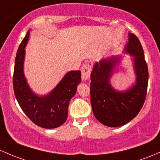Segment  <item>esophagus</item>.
<instances>
[{"instance_id": "34e87169", "label": "esophagus", "mask_w": 160, "mask_h": 160, "mask_svg": "<svg viewBox=\"0 0 160 160\" xmlns=\"http://www.w3.org/2000/svg\"><path fill=\"white\" fill-rule=\"evenodd\" d=\"M82 73V80L83 81H86L89 79L90 75V67L88 64H85L81 68Z\"/></svg>"}]
</instances>
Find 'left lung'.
<instances>
[{"label": "left lung", "instance_id": "8db88e82", "mask_svg": "<svg viewBox=\"0 0 160 160\" xmlns=\"http://www.w3.org/2000/svg\"><path fill=\"white\" fill-rule=\"evenodd\" d=\"M123 53L132 57L135 80L125 90L114 88L111 79L119 72L124 55H112L93 63L90 74V102L97 120L110 127L123 126L137 117L146 99L147 64L142 45L137 36L128 33Z\"/></svg>", "mask_w": 160, "mask_h": 160}]
</instances>
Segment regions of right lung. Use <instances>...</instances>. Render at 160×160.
Returning a JSON list of instances; mask_svg holds the SVG:
<instances>
[{
    "label": "right lung",
    "mask_w": 160,
    "mask_h": 160,
    "mask_svg": "<svg viewBox=\"0 0 160 160\" xmlns=\"http://www.w3.org/2000/svg\"><path fill=\"white\" fill-rule=\"evenodd\" d=\"M31 31H28L20 44L15 58L13 78L15 97L23 112L33 123L42 128H57L66 122L69 103L81 82V72H67L56 87L44 95L33 91L24 74L25 48Z\"/></svg>",
    "instance_id": "add662e5"
}]
</instances>
